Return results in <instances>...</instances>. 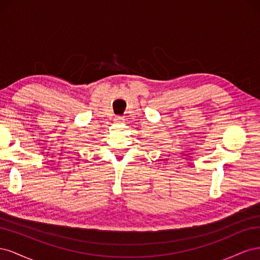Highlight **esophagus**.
Masks as SVG:
<instances>
[{
	"label": "esophagus",
	"mask_w": 260,
	"mask_h": 260,
	"mask_svg": "<svg viewBox=\"0 0 260 260\" xmlns=\"http://www.w3.org/2000/svg\"><path fill=\"white\" fill-rule=\"evenodd\" d=\"M122 120H123V118H122V117H119V116H118V117H116V118H115V121H116V122H118V123L122 122Z\"/></svg>",
	"instance_id": "obj_1"
}]
</instances>
